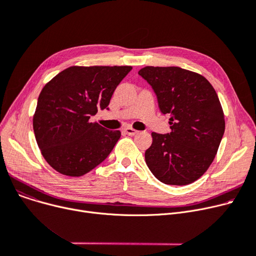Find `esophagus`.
Instances as JSON below:
<instances>
[{"mask_svg":"<svg viewBox=\"0 0 256 256\" xmlns=\"http://www.w3.org/2000/svg\"><path fill=\"white\" fill-rule=\"evenodd\" d=\"M124 130V132L126 134V135H128V136H134V135H136V134L138 132V130H134L132 128H126Z\"/></svg>","mask_w":256,"mask_h":256,"instance_id":"esophagus-1","label":"esophagus"}]
</instances>
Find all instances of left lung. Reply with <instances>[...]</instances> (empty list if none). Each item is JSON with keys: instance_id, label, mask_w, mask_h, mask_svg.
<instances>
[{"instance_id": "obj_1", "label": "left lung", "mask_w": 256, "mask_h": 256, "mask_svg": "<svg viewBox=\"0 0 256 256\" xmlns=\"http://www.w3.org/2000/svg\"><path fill=\"white\" fill-rule=\"evenodd\" d=\"M156 93L171 132H152L145 162L163 184L184 186L208 169L225 130L216 91L201 74L176 66H146L138 72Z\"/></svg>"}]
</instances>
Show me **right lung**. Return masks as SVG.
I'll return each mask as SVG.
<instances>
[{
	"label": "right lung",
	"mask_w": 256,
	"mask_h": 256,
	"mask_svg": "<svg viewBox=\"0 0 256 256\" xmlns=\"http://www.w3.org/2000/svg\"><path fill=\"white\" fill-rule=\"evenodd\" d=\"M132 66H72L42 88L33 117L44 158L59 173L82 176L110 154L120 130L89 122L98 109L109 110L116 87Z\"/></svg>",
	"instance_id": "right-lung-1"
}]
</instances>
